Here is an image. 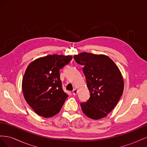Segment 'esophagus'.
Masks as SVG:
<instances>
[{"label":"esophagus","instance_id":"1","mask_svg":"<svg viewBox=\"0 0 147 147\" xmlns=\"http://www.w3.org/2000/svg\"><path fill=\"white\" fill-rule=\"evenodd\" d=\"M77 93H78V91H77V89H74V90L72 91V94H73L74 96L77 95Z\"/></svg>","mask_w":147,"mask_h":147}]
</instances>
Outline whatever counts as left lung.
<instances>
[{"instance_id":"1","label":"left lung","mask_w":147,"mask_h":147,"mask_svg":"<svg viewBox=\"0 0 147 147\" xmlns=\"http://www.w3.org/2000/svg\"><path fill=\"white\" fill-rule=\"evenodd\" d=\"M75 61L83 65L90 97L80 104L84 114L93 119L105 117L117 105L124 90L121 72L107 56L83 52L74 55Z\"/></svg>"}]
</instances>
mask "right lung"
<instances>
[{"mask_svg": "<svg viewBox=\"0 0 147 147\" xmlns=\"http://www.w3.org/2000/svg\"><path fill=\"white\" fill-rule=\"evenodd\" d=\"M72 59V56L50 55L28 66L22 90L26 101L39 116L50 118L60 112L69 96L63 90L59 70Z\"/></svg>", "mask_w": 147, "mask_h": 147, "instance_id": "obj_1", "label": "right lung"}]
</instances>
